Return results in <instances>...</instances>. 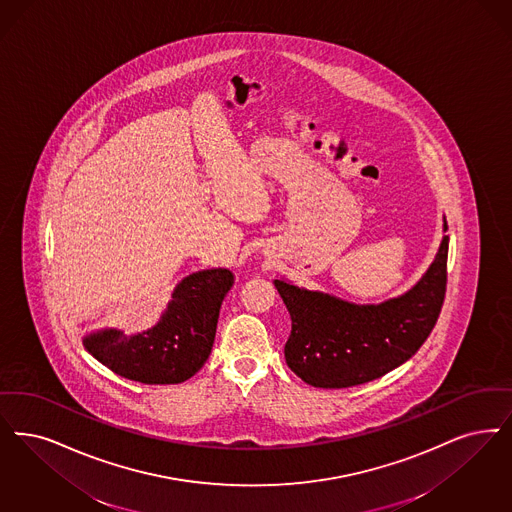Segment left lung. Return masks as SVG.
Returning <instances> with one entry per match:
<instances>
[{
    "label": "left lung",
    "mask_w": 512,
    "mask_h": 512,
    "mask_svg": "<svg viewBox=\"0 0 512 512\" xmlns=\"http://www.w3.org/2000/svg\"><path fill=\"white\" fill-rule=\"evenodd\" d=\"M448 246L450 238L444 236L417 286L381 305L360 307L274 280L291 316L284 348L287 366L312 387L347 389L404 364L427 341L440 316L448 284Z\"/></svg>",
    "instance_id": "obj_1"
}]
</instances>
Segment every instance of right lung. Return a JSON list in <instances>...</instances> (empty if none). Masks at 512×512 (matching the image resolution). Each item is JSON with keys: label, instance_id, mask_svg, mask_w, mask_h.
I'll return each mask as SVG.
<instances>
[{"label": "right lung", "instance_id": "right-lung-1", "mask_svg": "<svg viewBox=\"0 0 512 512\" xmlns=\"http://www.w3.org/2000/svg\"><path fill=\"white\" fill-rule=\"evenodd\" d=\"M234 276L226 268L186 276L160 322L144 333L104 329L83 345L103 366L144 385H175L190 379L211 354L219 310Z\"/></svg>", "mask_w": 512, "mask_h": 512}]
</instances>
